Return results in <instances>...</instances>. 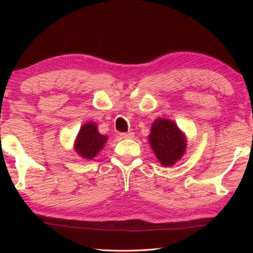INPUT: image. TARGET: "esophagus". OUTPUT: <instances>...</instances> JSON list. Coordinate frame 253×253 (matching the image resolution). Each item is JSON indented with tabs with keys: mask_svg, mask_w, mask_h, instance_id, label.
I'll use <instances>...</instances> for the list:
<instances>
[{
	"mask_svg": "<svg viewBox=\"0 0 253 253\" xmlns=\"http://www.w3.org/2000/svg\"><path fill=\"white\" fill-rule=\"evenodd\" d=\"M121 137L122 138H132L134 137V132H122Z\"/></svg>",
	"mask_w": 253,
	"mask_h": 253,
	"instance_id": "34e87169",
	"label": "esophagus"
}]
</instances>
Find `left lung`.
<instances>
[{"label": "left lung", "instance_id": "8db88e82", "mask_svg": "<svg viewBox=\"0 0 253 253\" xmlns=\"http://www.w3.org/2000/svg\"><path fill=\"white\" fill-rule=\"evenodd\" d=\"M149 145L163 166H172L186 151V137L176 124L164 118H157L152 124Z\"/></svg>", "mask_w": 253, "mask_h": 253}]
</instances>
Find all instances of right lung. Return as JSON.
<instances>
[{
    "label": "right lung",
    "mask_w": 253,
    "mask_h": 253,
    "mask_svg": "<svg viewBox=\"0 0 253 253\" xmlns=\"http://www.w3.org/2000/svg\"><path fill=\"white\" fill-rule=\"evenodd\" d=\"M106 142L107 136L99 134L98 126L90 122L81 126L75 140V151L84 160H92L101 151Z\"/></svg>",
    "instance_id": "right-lung-1"
}]
</instances>
